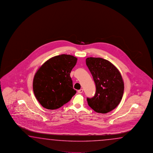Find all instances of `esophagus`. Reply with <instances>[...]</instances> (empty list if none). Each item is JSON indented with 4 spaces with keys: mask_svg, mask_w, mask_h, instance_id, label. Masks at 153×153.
<instances>
[{
    "mask_svg": "<svg viewBox=\"0 0 153 153\" xmlns=\"http://www.w3.org/2000/svg\"><path fill=\"white\" fill-rule=\"evenodd\" d=\"M78 92L79 94H81L83 92V89H80L79 90H78Z\"/></svg>",
    "mask_w": 153,
    "mask_h": 153,
    "instance_id": "1",
    "label": "esophagus"
}]
</instances>
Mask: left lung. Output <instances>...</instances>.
I'll return each instance as SVG.
<instances>
[{
  "label": "left lung",
  "mask_w": 153,
  "mask_h": 153,
  "mask_svg": "<svg viewBox=\"0 0 153 153\" xmlns=\"http://www.w3.org/2000/svg\"><path fill=\"white\" fill-rule=\"evenodd\" d=\"M86 63L96 88L94 97L87 98L88 104L97 113H109L117 107L123 96L120 72L110 61L101 57H88Z\"/></svg>",
  "instance_id": "obj_1"
}]
</instances>
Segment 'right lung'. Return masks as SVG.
<instances>
[{
  "mask_svg": "<svg viewBox=\"0 0 153 153\" xmlns=\"http://www.w3.org/2000/svg\"><path fill=\"white\" fill-rule=\"evenodd\" d=\"M77 60L70 55L56 56L36 71L33 88L36 100L43 107L57 109L68 102L76 94L70 73Z\"/></svg>",
  "mask_w": 153,
  "mask_h": 153,
  "instance_id": "1",
  "label": "right lung"
}]
</instances>
